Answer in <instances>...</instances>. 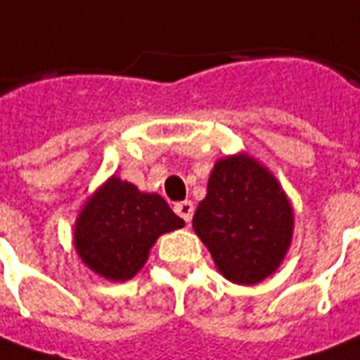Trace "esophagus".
<instances>
[{
  "instance_id": "obj_1",
  "label": "esophagus",
  "mask_w": 360,
  "mask_h": 360,
  "mask_svg": "<svg viewBox=\"0 0 360 360\" xmlns=\"http://www.w3.org/2000/svg\"><path fill=\"white\" fill-rule=\"evenodd\" d=\"M174 210L186 223L192 221V215H194V204L192 202H180V204H176Z\"/></svg>"
}]
</instances>
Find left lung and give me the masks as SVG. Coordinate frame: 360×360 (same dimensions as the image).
<instances>
[{
    "label": "left lung",
    "instance_id": "8db88e82",
    "mask_svg": "<svg viewBox=\"0 0 360 360\" xmlns=\"http://www.w3.org/2000/svg\"><path fill=\"white\" fill-rule=\"evenodd\" d=\"M195 235L235 284H259L280 269L294 235V207L276 176L247 153L219 158L194 213Z\"/></svg>",
    "mask_w": 360,
    "mask_h": 360
}]
</instances>
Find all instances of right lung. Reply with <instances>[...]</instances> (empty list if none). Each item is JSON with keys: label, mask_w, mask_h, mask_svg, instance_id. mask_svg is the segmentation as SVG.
Returning a JSON list of instances; mask_svg holds the SVG:
<instances>
[{"label": "right lung", "mask_w": 360, "mask_h": 360, "mask_svg": "<svg viewBox=\"0 0 360 360\" xmlns=\"http://www.w3.org/2000/svg\"><path fill=\"white\" fill-rule=\"evenodd\" d=\"M184 227L165 198L111 176L84 202L74 223V249L101 278L125 282L145 266L156 239Z\"/></svg>", "instance_id": "add662e5"}]
</instances>
